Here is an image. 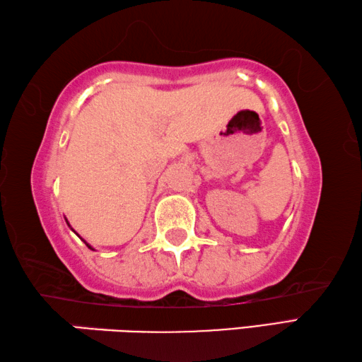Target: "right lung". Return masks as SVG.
<instances>
[{
  "mask_svg": "<svg viewBox=\"0 0 362 362\" xmlns=\"http://www.w3.org/2000/svg\"><path fill=\"white\" fill-rule=\"evenodd\" d=\"M66 224H68V221H66ZM68 226H69V224H68ZM82 242H84V243H86V245H87V246H88V248H92V246H90V245H88V243H87V242H86V240H82Z\"/></svg>",
  "mask_w": 362,
  "mask_h": 362,
  "instance_id": "add662e5",
  "label": "right lung"
}]
</instances>
